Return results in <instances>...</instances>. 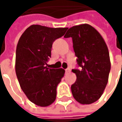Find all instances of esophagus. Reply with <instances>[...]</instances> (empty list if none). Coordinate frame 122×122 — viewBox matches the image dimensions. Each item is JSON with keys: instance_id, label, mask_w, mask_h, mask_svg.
Here are the masks:
<instances>
[{"instance_id": "esophagus-1", "label": "esophagus", "mask_w": 122, "mask_h": 122, "mask_svg": "<svg viewBox=\"0 0 122 122\" xmlns=\"http://www.w3.org/2000/svg\"><path fill=\"white\" fill-rule=\"evenodd\" d=\"M65 72L66 73H68L69 72H71V69L70 68H66V69H65Z\"/></svg>"}]
</instances>
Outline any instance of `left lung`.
<instances>
[{"mask_svg": "<svg viewBox=\"0 0 122 122\" xmlns=\"http://www.w3.org/2000/svg\"><path fill=\"white\" fill-rule=\"evenodd\" d=\"M64 37H71L79 69L71 86L74 98L83 105L92 104L102 96L111 70L109 53L100 33L89 24L70 28Z\"/></svg>", "mask_w": 122, "mask_h": 122, "instance_id": "1", "label": "left lung"}]
</instances>
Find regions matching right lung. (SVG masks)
Masks as SVG:
<instances>
[{"instance_id":"obj_1","label":"right lung","mask_w":122,"mask_h":122,"mask_svg":"<svg viewBox=\"0 0 122 122\" xmlns=\"http://www.w3.org/2000/svg\"><path fill=\"white\" fill-rule=\"evenodd\" d=\"M67 29L32 25L19 39L15 57L17 77L27 98L36 105L47 107L56 100V88L65 71L47 66L53 43Z\"/></svg>"}]
</instances>
